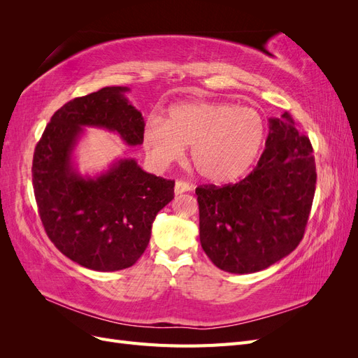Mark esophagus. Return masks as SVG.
<instances>
[{
    "label": "esophagus",
    "instance_id": "34e87169",
    "mask_svg": "<svg viewBox=\"0 0 358 358\" xmlns=\"http://www.w3.org/2000/svg\"><path fill=\"white\" fill-rule=\"evenodd\" d=\"M191 189H192V187L189 185V183L183 182V180H178L175 183V194H176V196H179V194H183V192H188Z\"/></svg>",
    "mask_w": 358,
    "mask_h": 358
}]
</instances>
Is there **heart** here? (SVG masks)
Returning a JSON list of instances; mask_svg holds the SVG:
<instances>
[{
  "mask_svg": "<svg viewBox=\"0 0 358 358\" xmlns=\"http://www.w3.org/2000/svg\"><path fill=\"white\" fill-rule=\"evenodd\" d=\"M264 136V119L252 107L187 101L170 107L164 122L146 125L143 146L149 158L164 167L191 145V162L199 175L213 183H229L254 166Z\"/></svg>",
  "mask_w": 358,
  "mask_h": 358,
  "instance_id": "obj_1",
  "label": "heart"
}]
</instances>
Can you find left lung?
<instances>
[{
  "mask_svg": "<svg viewBox=\"0 0 358 358\" xmlns=\"http://www.w3.org/2000/svg\"><path fill=\"white\" fill-rule=\"evenodd\" d=\"M312 152L285 112L268 119L266 149L251 175L234 185L196 189L200 243L216 267L255 273L294 251L315 194Z\"/></svg>",
  "mask_w": 358,
  "mask_h": 358,
  "instance_id": "1",
  "label": "left lung"
}]
</instances>
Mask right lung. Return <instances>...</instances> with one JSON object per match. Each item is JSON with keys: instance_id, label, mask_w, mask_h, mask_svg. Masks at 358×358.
<instances>
[{"instance_id": "right-lung-1", "label": "right lung", "mask_w": 358, "mask_h": 358, "mask_svg": "<svg viewBox=\"0 0 358 358\" xmlns=\"http://www.w3.org/2000/svg\"><path fill=\"white\" fill-rule=\"evenodd\" d=\"M127 92V86H107L64 104L32 159V187L49 239L96 272L131 267L148 248L157 213L175 199V180L150 175L134 158H116L94 176L76 164L85 128L107 129L128 146L143 143L145 119Z\"/></svg>"}]
</instances>
